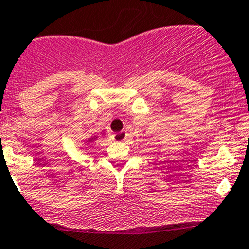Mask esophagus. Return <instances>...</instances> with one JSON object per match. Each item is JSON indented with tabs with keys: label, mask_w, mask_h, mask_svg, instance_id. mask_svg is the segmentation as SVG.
Masks as SVG:
<instances>
[{
	"label": "esophagus",
	"mask_w": 249,
	"mask_h": 249,
	"mask_svg": "<svg viewBox=\"0 0 249 249\" xmlns=\"http://www.w3.org/2000/svg\"><path fill=\"white\" fill-rule=\"evenodd\" d=\"M113 138L115 141H124L125 138H126V133L125 131H119V133L114 134Z\"/></svg>",
	"instance_id": "34e87169"
}]
</instances>
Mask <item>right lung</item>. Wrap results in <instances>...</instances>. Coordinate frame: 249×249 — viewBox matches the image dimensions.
Wrapping results in <instances>:
<instances>
[{
	"instance_id": "obj_1",
	"label": "right lung",
	"mask_w": 249,
	"mask_h": 249,
	"mask_svg": "<svg viewBox=\"0 0 249 249\" xmlns=\"http://www.w3.org/2000/svg\"><path fill=\"white\" fill-rule=\"evenodd\" d=\"M90 140H91V139H90Z\"/></svg>"
}]
</instances>
